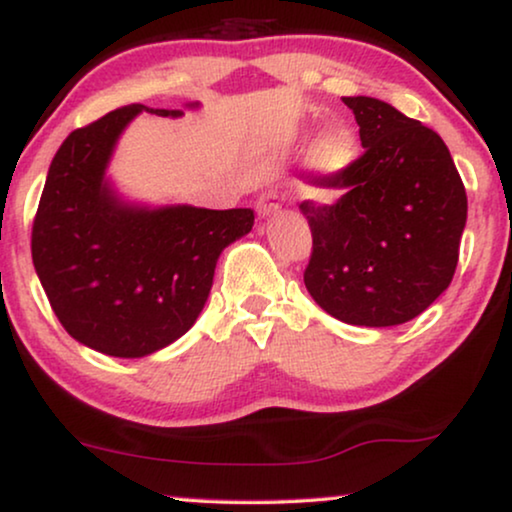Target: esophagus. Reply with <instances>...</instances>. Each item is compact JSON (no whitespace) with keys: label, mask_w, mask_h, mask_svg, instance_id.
Returning a JSON list of instances; mask_svg holds the SVG:
<instances>
[{"label":"esophagus","mask_w":512,"mask_h":512,"mask_svg":"<svg viewBox=\"0 0 512 512\" xmlns=\"http://www.w3.org/2000/svg\"><path fill=\"white\" fill-rule=\"evenodd\" d=\"M279 202H277V195L275 193H263L261 198L256 202V212L261 219H268V216H275L279 212Z\"/></svg>","instance_id":"obj_1"}]
</instances>
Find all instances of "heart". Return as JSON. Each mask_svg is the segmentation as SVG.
<instances>
[{
    "instance_id": "1",
    "label": "heart",
    "mask_w": 512,
    "mask_h": 512,
    "mask_svg": "<svg viewBox=\"0 0 512 512\" xmlns=\"http://www.w3.org/2000/svg\"><path fill=\"white\" fill-rule=\"evenodd\" d=\"M359 158V139L347 123H331L314 137L305 156V165L321 195L331 193L335 181L345 174Z\"/></svg>"
}]
</instances>
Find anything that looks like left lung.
I'll list each match as a JSON object with an SVG mask.
<instances>
[{
    "mask_svg": "<svg viewBox=\"0 0 512 512\" xmlns=\"http://www.w3.org/2000/svg\"><path fill=\"white\" fill-rule=\"evenodd\" d=\"M363 156L335 181V205L305 200L312 230L305 286L321 310L352 326H398L447 286L466 226V191L443 139L375 97H342ZM317 186V179L307 177Z\"/></svg>",
    "mask_w": 512,
    "mask_h": 512,
    "instance_id": "left-lung-1",
    "label": "left lung"
}]
</instances>
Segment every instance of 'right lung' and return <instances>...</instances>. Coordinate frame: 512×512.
<instances>
[{
  "label": "right lung",
  "mask_w": 512,
  "mask_h": 512,
  "mask_svg": "<svg viewBox=\"0 0 512 512\" xmlns=\"http://www.w3.org/2000/svg\"><path fill=\"white\" fill-rule=\"evenodd\" d=\"M142 111L184 116L128 104L74 130L48 167L32 226L34 270L55 317L81 345L118 359L179 340L207 303L221 251L254 226V209L151 207L118 193L107 167Z\"/></svg>",
  "instance_id": "1"
}]
</instances>
